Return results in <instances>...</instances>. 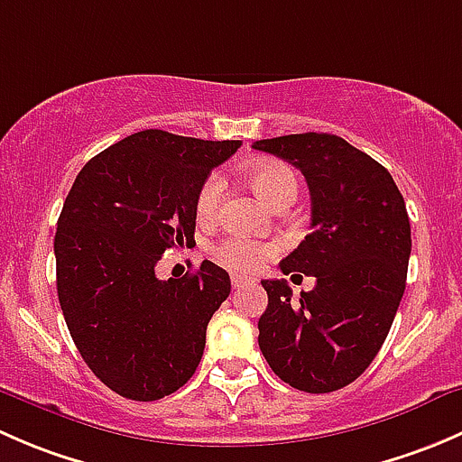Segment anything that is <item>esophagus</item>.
<instances>
[{"label":"esophagus","instance_id":"34e87169","mask_svg":"<svg viewBox=\"0 0 462 462\" xmlns=\"http://www.w3.org/2000/svg\"><path fill=\"white\" fill-rule=\"evenodd\" d=\"M230 282H232V288H241V286H245V283L253 282V279L245 277V274H232Z\"/></svg>","mask_w":462,"mask_h":462}]
</instances>
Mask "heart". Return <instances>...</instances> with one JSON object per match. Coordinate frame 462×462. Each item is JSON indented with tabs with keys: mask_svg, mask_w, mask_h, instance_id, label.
I'll return each mask as SVG.
<instances>
[{
	"mask_svg": "<svg viewBox=\"0 0 462 462\" xmlns=\"http://www.w3.org/2000/svg\"><path fill=\"white\" fill-rule=\"evenodd\" d=\"M248 180L254 188V192L265 203L273 205V208L282 203L286 197H297V179L291 167L283 165V162L265 161L250 167ZM223 189H226V183H223L218 174H209L203 180L197 194L199 221L209 223L217 218L223 201ZM273 253L274 245L259 244V241L248 239V236H227V239L212 245V257L221 265H226V268L239 270V273L259 268L265 257H270Z\"/></svg>",
	"mask_w": 462,
	"mask_h": 462,
	"instance_id": "b5f03b06",
	"label": "heart"
}]
</instances>
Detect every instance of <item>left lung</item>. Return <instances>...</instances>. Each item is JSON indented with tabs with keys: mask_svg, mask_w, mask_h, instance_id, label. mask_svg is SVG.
<instances>
[{
	"mask_svg": "<svg viewBox=\"0 0 462 462\" xmlns=\"http://www.w3.org/2000/svg\"><path fill=\"white\" fill-rule=\"evenodd\" d=\"M304 174L310 232L279 263L318 286L292 300L286 279H263L259 348L270 369L306 393L351 384L374 362L407 283L411 226L389 171L333 134H291L253 144Z\"/></svg>",
	"mask_w": 462,
	"mask_h": 462,
	"instance_id": "obj_1",
	"label": "left lung"
}]
</instances>
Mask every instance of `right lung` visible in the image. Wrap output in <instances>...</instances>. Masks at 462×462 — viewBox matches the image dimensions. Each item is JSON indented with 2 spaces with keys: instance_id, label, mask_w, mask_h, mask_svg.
<instances>
[{
  "instance_id": "add662e5",
  "label": "right lung",
  "mask_w": 462,
  "mask_h": 462,
  "mask_svg": "<svg viewBox=\"0 0 462 462\" xmlns=\"http://www.w3.org/2000/svg\"><path fill=\"white\" fill-rule=\"evenodd\" d=\"M239 147L144 129L93 156L64 201L60 306L82 360L123 398H165L201 362L230 274L203 261L194 274L162 282L153 268L165 250L192 244L199 188Z\"/></svg>"
}]
</instances>
